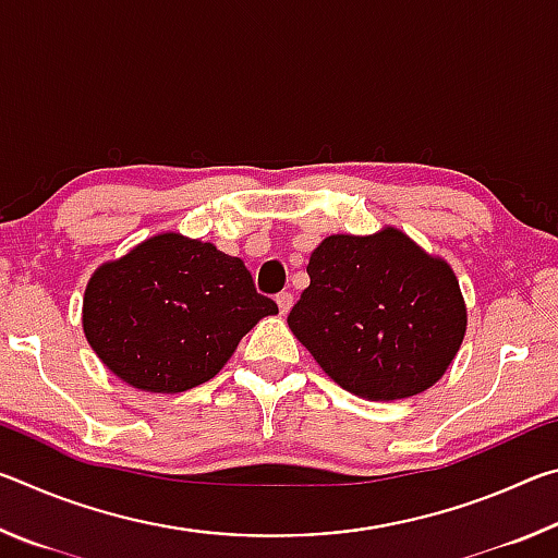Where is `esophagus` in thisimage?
Wrapping results in <instances>:
<instances>
[{"label": "esophagus", "mask_w": 558, "mask_h": 558, "mask_svg": "<svg viewBox=\"0 0 558 558\" xmlns=\"http://www.w3.org/2000/svg\"><path fill=\"white\" fill-rule=\"evenodd\" d=\"M276 302H278V310H280V315L286 317L290 310H292V295L290 292H280V295L276 298Z\"/></svg>", "instance_id": "obj_1"}]
</instances>
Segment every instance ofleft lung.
I'll use <instances>...</instances> for the list:
<instances>
[{
  "label": "left lung",
  "mask_w": 558,
  "mask_h": 558,
  "mask_svg": "<svg viewBox=\"0 0 558 558\" xmlns=\"http://www.w3.org/2000/svg\"><path fill=\"white\" fill-rule=\"evenodd\" d=\"M307 276L288 325L329 379L359 399L423 393L465 339L468 307L456 272L393 226L327 235Z\"/></svg>",
  "instance_id": "obj_1"
}]
</instances>
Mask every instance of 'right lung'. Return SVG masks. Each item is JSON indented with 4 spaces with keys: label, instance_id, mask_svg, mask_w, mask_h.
<instances>
[{
    "label": "right lung",
    "instance_id": "1",
    "mask_svg": "<svg viewBox=\"0 0 558 558\" xmlns=\"http://www.w3.org/2000/svg\"><path fill=\"white\" fill-rule=\"evenodd\" d=\"M278 305L253 288L241 258L177 231L157 233L93 272L83 335L120 381L179 393L214 379Z\"/></svg>",
    "mask_w": 558,
    "mask_h": 558
}]
</instances>
